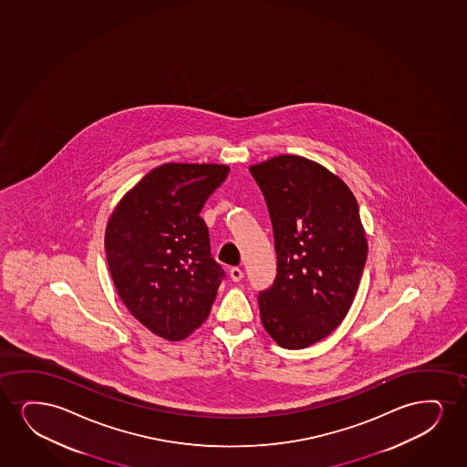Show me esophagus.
<instances>
[{"label":"esophagus","mask_w":467,"mask_h":467,"mask_svg":"<svg viewBox=\"0 0 467 467\" xmlns=\"http://www.w3.org/2000/svg\"><path fill=\"white\" fill-rule=\"evenodd\" d=\"M243 276H244V273H243L242 268H238V266H232L231 268V278L232 281H235V283H240L242 281Z\"/></svg>","instance_id":"obj_1"}]
</instances>
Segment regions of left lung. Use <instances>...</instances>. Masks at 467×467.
I'll return each instance as SVG.
<instances>
[{
  "label": "left lung",
  "mask_w": 467,
  "mask_h": 467,
  "mask_svg": "<svg viewBox=\"0 0 467 467\" xmlns=\"http://www.w3.org/2000/svg\"><path fill=\"white\" fill-rule=\"evenodd\" d=\"M270 213L276 278L260 292V319L284 348L319 343L343 322L367 264L354 194L313 161L281 154L249 167Z\"/></svg>",
  "instance_id": "obj_1"
}]
</instances>
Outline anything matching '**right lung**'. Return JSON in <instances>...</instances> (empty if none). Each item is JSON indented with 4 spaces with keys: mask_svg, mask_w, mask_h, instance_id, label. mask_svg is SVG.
Returning a JSON list of instances; mask_svg holds the SVG:
<instances>
[{
    "mask_svg": "<svg viewBox=\"0 0 467 467\" xmlns=\"http://www.w3.org/2000/svg\"><path fill=\"white\" fill-rule=\"evenodd\" d=\"M227 173L219 164H164L109 219L107 262L119 296L140 324L171 341L203 324L225 278L199 214Z\"/></svg>",
    "mask_w": 467,
    "mask_h": 467,
    "instance_id": "add662e5",
    "label": "right lung"
}]
</instances>
